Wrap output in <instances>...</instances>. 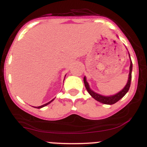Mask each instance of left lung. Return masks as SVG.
<instances>
[{
	"mask_svg": "<svg viewBox=\"0 0 147 147\" xmlns=\"http://www.w3.org/2000/svg\"><path fill=\"white\" fill-rule=\"evenodd\" d=\"M130 57V55H129ZM130 70H129V79H128V82L126 83V86L120 91L118 93L115 94L113 95H110V96H103V95H101L100 94L96 93L94 91H92V90L90 88L89 85H88V82L86 80V78L84 77L83 78V81H84V84H85V86L86 88V90H88V92H89L90 95L95 100H96L97 101L100 102H102L103 104H107V105H112V104L116 103V102L119 100L120 99H121L123 96L126 94V92L129 91V88H130L131 85V72H132V62L131 59L130 57Z\"/></svg>",
	"mask_w": 147,
	"mask_h": 147,
	"instance_id": "left-lung-1",
	"label": "left lung"
}]
</instances>
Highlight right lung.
<instances>
[{"label":"right lung","instance_id":"1","mask_svg":"<svg viewBox=\"0 0 147 147\" xmlns=\"http://www.w3.org/2000/svg\"><path fill=\"white\" fill-rule=\"evenodd\" d=\"M65 76H66V75H65ZM53 100H54V99H53V100H51V101H49V102H48L47 103H46V104H44V105H41V106H38V107H34V108H43V107L46 106V105H47L48 104H49V103H50V102H52V101H53Z\"/></svg>","mask_w":147,"mask_h":147}]
</instances>
